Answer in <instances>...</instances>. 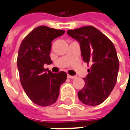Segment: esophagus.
<instances>
[{
	"mask_svg": "<svg viewBox=\"0 0 130 130\" xmlns=\"http://www.w3.org/2000/svg\"><path fill=\"white\" fill-rule=\"evenodd\" d=\"M67 78H70V79H74V78H76V76H70V75H69V74H67Z\"/></svg>",
	"mask_w": 130,
	"mask_h": 130,
	"instance_id": "esophagus-1",
	"label": "esophagus"
}]
</instances>
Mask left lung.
Segmentation results:
<instances>
[{"mask_svg": "<svg viewBox=\"0 0 130 130\" xmlns=\"http://www.w3.org/2000/svg\"><path fill=\"white\" fill-rule=\"evenodd\" d=\"M79 41L83 61L91 67L85 87L79 91V100L88 106H97L106 100L115 86L119 61L113 43L93 26L67 30Z\"/></svg>", "mask_w": 130, "mask_h": 130, "instance_id": "obj_1", "label": "left lung"}]
</instances>
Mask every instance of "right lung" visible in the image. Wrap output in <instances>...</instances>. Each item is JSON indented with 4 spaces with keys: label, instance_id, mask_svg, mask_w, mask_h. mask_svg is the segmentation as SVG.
I'll list each match as a JSON object with an SVG mask.
<instances>
[{
    "label": "right lung",
    "instance_id": "add662e5",
    "mask_svg": "<svg viewBox=\"0 0 130 130\" xmlns=\"http://www.w3.org/2000/svg\"><path fill=\"white\" fill-rule=\"evenodd\" d=\"M65 30L39 26L22 41L18 50L17 65L20 80L24 91L35 104L47 106L57 100L59 89L67 79V74H53L43 67L51 64L50 56L52 41L64 34Z\"/></svg>",
    "mask_w": 130,
    "mask_h": 130
}]
</instances>
